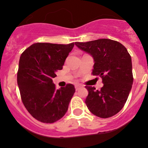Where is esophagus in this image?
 Masks as SVG:
<instances>
[{
	"instance_id": "esophagus-1",
	"label": "esophagus",
	"mask_w": 148,
	"mask_h": 148,
	"mask_svg": "<svg viewBox=\"0 0 148 148\" xmlns=\"http://www.w3.org/2000/svg\"><path fill=\"white\" fill-rule=\"evenodd\" d=\"M81 85H79V84H77V85H75V89H76V90H79V88H81Z\"/></svg>"
}]
</instances>
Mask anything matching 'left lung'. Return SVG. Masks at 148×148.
<instances>
[{"label": "left lung", "instance_id": "left-lung-1", "mask_svg": "<svg viewBox=\"0 0 148 148\" xmlns=\"http://www.w3.org/2000/svg\"><path fill=\"white\" fill-rule=\"evenodd\" d=\"M75 45L94 58L92 74L100 77L103 86L99 90L86 86L88 95L86 104L90 112L100 118H108L122 110L132 88L131 57L120 42L99 39Z\"/></svg>", "mask_w": 148, "mask_h": 148}]
</instances>
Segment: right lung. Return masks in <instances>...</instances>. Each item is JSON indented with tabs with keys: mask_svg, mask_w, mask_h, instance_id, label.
Masks as SVG:
<instances>
[{
	"mask_svg": "<svg viewBox=\"0 0 148 148\" xmlns=\"http://www.w3.org/2000/svg\"><path fill=\"white\" fill-rule=\"evenodd\" d=\"M74 46L37 42L21 54L17 80L22 102L34 119L53 123L67 112L75 88L72 84L56 89L52 79L62 69Z\"/></svg>",
	"mask_w": 148,
	"mask_h": 148,
	"instance_id": "obj_1",
	"label": "right lung"
}]
</instances>
